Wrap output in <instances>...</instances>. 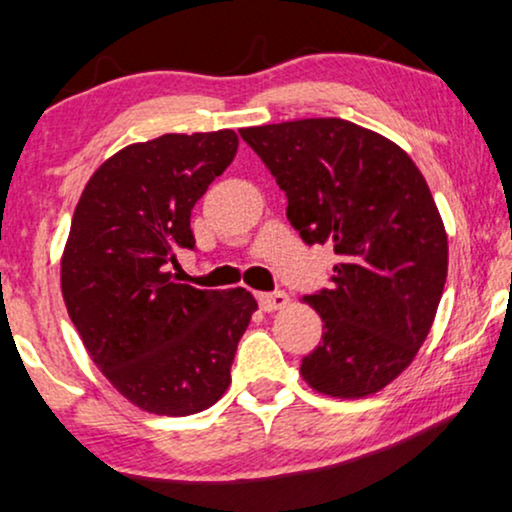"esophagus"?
I'll return each mask as SVG.
<instances>
[{"mask_svg":"<svg viewBox=\"0 0 512 512\" xmlns=\"http://www.w3.org/2000/svg\"><path fill=\"white\" fill-rule=\"evenodd\" d=\"M257 303L264 312H276L281 307L288 305V295L283 291H274V293H257Z\"/></svg>","mask_w":512,"mask_h":512,"instance_id":"obj_1","label":"esophagus"}]
</instances>
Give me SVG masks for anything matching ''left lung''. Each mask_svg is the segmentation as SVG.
<instances>
[{
	"label": "left lung",
	"mask_w": 512,
	"mask_h": 512,
	"mask_svg": "<svg viewBox=\"0 0 512 512\" xmlns=\"http://www.w3.org/2000/svg\"><path fill=\"white\" fill-rule=\"evenodd\" d=\"M240 138L286 193L300 238L338 255L331 286L303 298L324 326L300 374L324 396H372L415 360L446 283L448 236L422 171L343 119L252 126Z\"/></svg>",
	"instance_id": "left-lung-1"
}]
</instances>
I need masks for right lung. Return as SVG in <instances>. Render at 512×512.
<instances>
[{
    "mask_svg": "<svg viewBox=\"0 0 512 512\" xmlns=\"http://www.w3.org/2000/svg\"><path fill=\"white\" fill-rule=\"evenodd\" d=\"M238 135L166 133L109 157L80 195L61 257V293L83 346L123 398L155 415L207 410L231 365L255 298L171 279L193 250L190 212L226 171Z\"/></svg>",
    "mask_w": 512,
    "mask_h": 512,
    "instance_id": "obj_1",
    "label": "right lung"
}]
</instances>
